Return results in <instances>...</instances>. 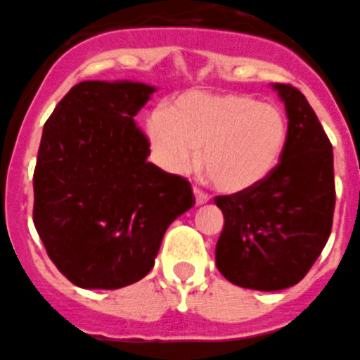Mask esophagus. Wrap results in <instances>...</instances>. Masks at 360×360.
Segmentation results:
<instances>
[{
	"mask_svg": "<svg viewBox=\"0 0 360 360\" xmlns=\"http://www.w3.org/2000/svg\"><path fill=\"white\" fill-rule=\"evenodd\" d=\"M193 195H195V204H197V206H200V204H206L210 200L208 193L200 192L199 188H193Z\"/></svg>",
	"mask_w": 360,
	"mask_h": 360,
	"instance_id": "obj_1",
	"label": "esophagus"
}]
</instances>
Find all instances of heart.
<instances>
[{
	"label": "heart",
	"instance_id": "1",
	"mask_svg": "<svg viewBox=\"0 0 360 360\" xmlns=\"http://www.w3.org/2000/svg\"><path fill=\"white\" fill-rule=\"evenodd\" d=\"M158 161L183 174L195 163L210 183L240 193L271 176L283 156L289 124L283 112L242 93H184L147 122Z\"/></svg>",
	"mask_w": 360,
	"mask_h": 360
}]
</instances>
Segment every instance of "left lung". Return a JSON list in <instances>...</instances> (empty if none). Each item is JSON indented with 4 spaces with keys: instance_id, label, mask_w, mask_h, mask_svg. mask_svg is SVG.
Returning a JSON list of instances; mask_svg holds the SVG:
<instances>
[{
    "instance_id": "1",
    "label": "left lung",
    "mask_w": 360,
    "mask_h": 360,
    "mask_svg": "<svg viewBox=\"0 0 360 360\" xmlns=\"http://www.w3.org/2000/svg\"><path fill=\"white\" fill-rule=\"evenodd\" d=\"M285 103L289 140L271 176L233 195L215 197L224 229L215 264L231 283L281 290L305 278L332 231L335 208L333 152L303 93L273 84Z\"/></svg>"
}]
</instances>
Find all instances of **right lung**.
Masks as SVG:
<instances>
[{
    "label": "right lung",
    "instance_id": "right-lung-1",
    "mask_svg": "<svg viewBox=\"0 0 360 360\" xmlns=\"http://www.w3.org/2000/svg\"><path fill=\"white\" fill-rule=\"evenodd\" d=\"M156 87L73 86L46 120L34 172V224L50 260L82 289L147 276L167 228L195 204L184 177L148 163L134 116Z\"/></svg>",
    "mask_w": 360,
    "mask_h": 360
}]
</instances>
